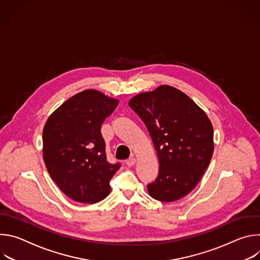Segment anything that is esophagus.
<instances>
[{
	"mask_svg": "<svg viewBox=\"0 0 260 260\" xmlns=\"http://www.w3.org/2000/svg\"><path fill=\"white\" fill-rule=\"evenodd\" d=\"M125 164H126V166H128V167H133V166L136 164V158H134V157L128 158L127 160H125Z\"/></svg>",
	"mask_w": 260,
	"mask_h": 260,
	"instance_id": "esophagus-1",
	"label": "esophagus"
}]
</instances>
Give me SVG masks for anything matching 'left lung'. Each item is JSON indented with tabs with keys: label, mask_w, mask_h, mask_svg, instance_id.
<instances>
[{
	"label": "left lung",
	"mask_w": 260,
	"mask_h": 260,
	"mask_svg": "<svg viewBox=\"0 0 260 260\" xmlns=\"http://www.w3.org/2000/svg\"><path fill=\"white\" fill-rule=\"evenodd\" d=\"M129 107L149 132L159 160L158 177L148 184V192L166 203L188 194L213 155V126L207 114L169 85L134 96Z\"/></svg>",
	"instance_id": "8db88e82"
}]
</instances>
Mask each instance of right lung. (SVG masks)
I'll return each instance as SVG.
<instances>
[{
    "mask_svg": "<svg viewBox=\"0 0 260 260\" xmlns=\"http://www.w3.org/2000/svg\"><path fill=\"white\" fill-rule=\"evenodd\" d=\"M117 105V100L87 89L66 101L44 126L46 169L60 190L74 201L94 204L111 190L110 180L121 165L107 160L101 127Z\"/></svg>",
    "mask_w": 260,
    "mask_h": 260,
    "instance_id": "add662e5",
    "label": "right lung"
}]
</instances>
